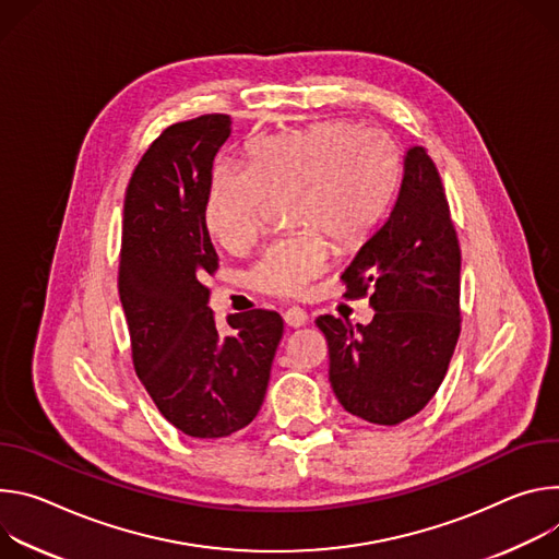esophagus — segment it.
<instances>
[{
  "instance_id": "1",
  "label": "esophagus",
  "mask_w": 559,
  "mask_h": 559,
  "mask_svg": "<svg viewBox=\"0 0 559 559\" xmlns=\"http://www.w3.org/2000/svg\"><path fill=\"white\" fill-rule=\"evenodd\" d=\"M284 322L288 326H293V329H299V326L308 324V313L304 311V308H299V306H290V308H286V311H284Z\"/></svg>"
}]
</instances>
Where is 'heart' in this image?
<instances>
[{"label":"heart","mask_w":559,"mask_h":559,"mask_svg":"<svg viewBox=\"0 0 559 559\" xmlns=\"http://www.w3.org/2000/svg\"><path fill=\"white\" fill-rule=\"evenodd\" d=\"M404 175L400 144L384 131L350 119H322L304 129L262 135L248 144V168L217 166L204 204L211 235L230 251L251 243L269 195L290 198V224L273 239L248 280L269 295H297L329 264L324 231L357 246L386 217Z\"/></svg>","instance_id":"b5f03b06"}]
</instances>
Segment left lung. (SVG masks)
Masks as SVG:
<instances>
[{
	"mask_svg": "<svg viewBox=\"0 0 559 559\" xmlns=\"http://www.w3.org/2000/svg\"><path fill=\"white\" fill-rule=\"evenodd\" d=\"M460 264L442 177L426 148L413 146L391 217L342 273L344 297H368L373 322L316 320L329 342L331 386L350 415L395 426L438 393L462 329Z\"/></svg>",
	"mask_w": 559,
	"mask_h": 559,
	"instance_id": "left-lung-1",
	"label": "left lung"
}]
</instances>
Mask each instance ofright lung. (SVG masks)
Masks as SVG:
<instances>
[{"instance_id":"add662e5","label":"right lung","mask_w":559,"mask_h":559,"mask_svg":"<svg viewBox=\"0 0 559 559\" xmlns=\"http://www.w3.org/2000/svg\"><path fill=\"white\" fill-rule=\"evenodd\" d=\"M230 117L168 127L142 155L123 198L119 299L133 366L159 413L200 440L226 438L255 419L284 333L275 311L237 313L222 331L209 308L217 271L204 204Z\"/></svg>"}]
</instances>
